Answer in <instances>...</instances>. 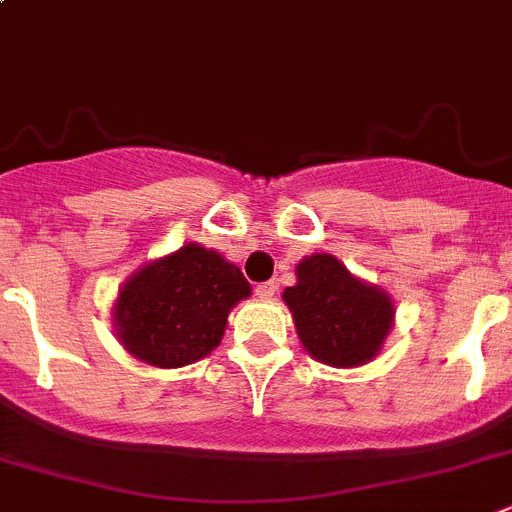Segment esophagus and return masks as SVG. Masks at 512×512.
<instances>
[{
  "instance_id": "obj_1",
  "label": "esophagus",
  "mask_w": 512,
  "mask_h": 512,
  "mask_svg": "<svg viewBox=\"0 0 512 512\" xmlns=\"http://www.w3.org/2000/svg\"><path fill=\"white\" fill-rule=\"evenodd\" d=\"M275 290H278V285L275 283H262V285H257L255 293L260 300H272L275 298Z\"/></svg>"
}]
</instances>
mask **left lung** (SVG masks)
<instances>
[{"mask_svg":"<svg viewBox=\"0 0 512 512\" xmlns=\"http://www.w3.org/2000/svg\"><path fill=\"white\" fill-rule=\"evenodd\" d=\"M283 300L305 351L336 369L374 361L394 328L391 295L356 278L328 252L305 255L295 265V285L283 290Z\"/></svg>","mask_w":512,"mask_h":512,"instance_id":"obj_1","label":"left lung"}]
</instances>
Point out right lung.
Here are the masks:
<instances>
[{
  "label": "right lung",
  "mask_w": 512,
  "mask_h": 512,
  "mask_svg": "<svg viewBox=\"0 0 512 512\" xmlns=\"http://www.w3.org/2000/svg\"><path fill=\"white\" fill-rule=\"evenodd\" d=\"M250 295L234 262L199 242H184L123 283L113 303V328L138 361L181 369L222 343L229 310Z\"/></svg>",
  "instance_id": "obj_1"
}]
</instances>
